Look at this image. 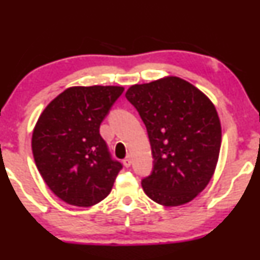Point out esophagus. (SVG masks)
Instances as JSON below:
<instances>
[{
    "instance_id": "esophagus-1",
    "label": "esophagus",
    "mask_w": 260,
    "mask_h": 260,
    "mask_svg": "<svg viewBox=\"0 0 260 260\" xmlns=\"http://www.w3.org/2000/svg\"><path fill=\"white\" fill-rule=\"evenodd\" d=\"M122 162H124V165L126 166V167H129L131 166V164H132V159H131V157L128 156V157H126L124 160H122Z\"/></svg>"
}]
</instances>
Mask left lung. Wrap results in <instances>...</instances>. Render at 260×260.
Instances as JSON below:
<instances>
[{"instance_id": "1", "label": "left lung", "mask_w": 260, "mask_h": 260, "mask_svg": "<svg viewBox=\"0 0 260 260\" xmlns=\"http://www.w3.org/2000/svg\"><path fill=\"white\" fill-rule=\"evenodd\" d=\"M126 99L147 127L153 169L146 195L164 206L192 201L212 179L221 146V124L208 96L179 77L131 86Z\"/></svg>"}]
</instances>
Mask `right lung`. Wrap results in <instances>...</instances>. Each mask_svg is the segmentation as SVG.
I'll use <instances>...</instances> for the list:
<instances>
[{"mask_svg":"<svg viewBox=\"0 0 260 260\" xmlns=\"http://www.w3.org/2000/svg\"><path fill=\"white\" fill-rule=\"evenodd\" d=\"M121 86H73L51 101L34 126L32 152L47 186L65 203L95 205L111 191L121 170L100 125L122 94Z\"/></svg>","mask_w":260,"mask_h":260,"instance_id":"right-lung-1","label":"right lung"}]
</instances>
